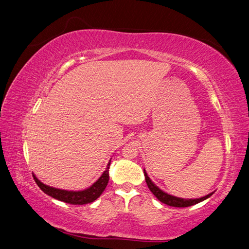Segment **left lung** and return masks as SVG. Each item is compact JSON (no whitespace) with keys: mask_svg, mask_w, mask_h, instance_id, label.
Here are the masks:
<instances>
[{"mask_svg":"<svg viewBox=\"0 0 249 249\" xmlns=\"http://www.w3.org/2000/svg\"><path fill=\"white\" fill-rule=\"evenodd\" d=\"M144 174H145V179H146V182H147V186L149 188V190H150L152 192V194L158 198V199L165 203V204H168L170 205V207H175V208H187V207H191V205H194L196 203H199L203 200L207 199V198L211 197L213 195V193H210L209 195L204 196V197H201V198H196V199H184V198H179V197H175V196H172L170 194H167L165 193L164 191H161L159 187H156L155 184L152 182V180L149 178L145 169H144Z\"/></svg>","mask_w":249,"mask_h":249,"instance_id":"obj_1","label":"left lung"}]
</instances>
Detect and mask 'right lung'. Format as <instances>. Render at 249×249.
Returning a JSON list of instances; mask_svg holds the SVG:
<instances>
[{
  "label": "right lung",
  "instance_id": "1",
  "mask_svg": "<svg viewBox=\"0 0 249 249\" xmlns=\"http://www.w3.org/2000/svg\"><path fill=\"white\" fill-rule=\"evenodd\" d=\"M109 165H110V160L108 161L107 166H106L105 171L102 173L100 177H99V179L91 184L89 188L85 189L83 191H67V190L56 189L42 183L34 174H33V178L44 193L55 198V199L67 202L70 204H87V203L95 201L97 198L103 193V191L105 190L106 186H107L108 180H109V174H108Z\"/></svg>",
  "mask_w": 249,
  "mask_h": 249
}]
</instances>
